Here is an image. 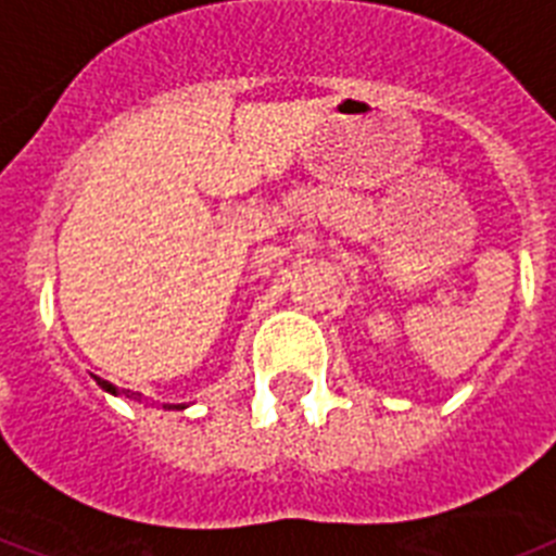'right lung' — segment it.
Returning a JSON list of instances; mask_svg holds the SVG:
<instances>
[{
  "mask_svg": "<svg viewBox=\"0 0 556 556\" xmlns=\"http://www.w3.org/2000/svg\"><path fill=\"white\" fill-rule=\"evenodd\" d=\"M96 381H98V387H104L106 393H118V390H115V387H112V384H110V381H104V379H98V376H96Z\"/></svg>",
  "mask_w": 556,
  "mask_h": 556,
  "instance_id": "right-lung-1",
  "label": "right lung"
}]
</instances>
